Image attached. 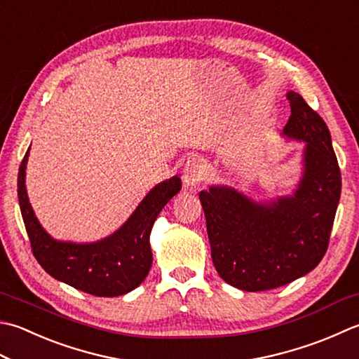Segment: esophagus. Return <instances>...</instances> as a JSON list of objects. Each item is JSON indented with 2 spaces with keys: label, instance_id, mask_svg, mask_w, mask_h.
Returning <instances> with one entry per match:
<instances>
[{
  "label": "esophagus",
  "instance_id": "esophagus-1",
  "mask_svg": "<svg viewBox=\"0 0 359 359\" xmlns=\"http://www.w3.org/2000/svg\"><path fill=\"white\" fill-rule=\"evenodd\" d=\"M203 177H205V166L202 161L198 158L188 160L184 168V184L187 187H196L201 184Z\"/></svg>",
  "mask_w": 359,
  "mask_h": 359
}]
</instances>
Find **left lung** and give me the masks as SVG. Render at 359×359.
Returning <instances> with one entry per match:
<instances>
[{
  "label": "left lung",
  "mask_w": 359,
  "mask_h": 359,
  "mask_svg": "<svg viewBox=\"0 0 359 359\" xmlns=\"http://www.w3.org/2000/svg\"><path fill=\"white\" fill-rule=\"evenodd\" d=\"M282 135L305 143L302 175L291 194L254 201L236 188L199 193L213 264L238 290L255 292L306 276L324 258L341 198V171L324 119L296 91Z\"/></svg>",
  "instance_id": "1"
}]
</instances>
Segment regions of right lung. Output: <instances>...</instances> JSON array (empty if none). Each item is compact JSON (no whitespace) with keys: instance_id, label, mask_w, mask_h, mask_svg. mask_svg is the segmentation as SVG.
I'll return each mask as SVG.
<instances>
[{"instance_id":"add662e5","label":"right lung","mask_w":359,"mask_h":359,"mask_svg":"<svg viewBox=\"0 0 359 359\" xmlns=\"http://www.w3.org/2000/svg\"><path fill=\"white\" fill-rule=\"evenodd\" d=\"M29 149L18 171V202L34 257L59 282L96 297H116L143 283L152 264L149 236L154 222L180 191L179 175L160 182L138 203L121 227L93 243L60 241L41 227L26 191Z\"/></svg>"}]
</instances>
